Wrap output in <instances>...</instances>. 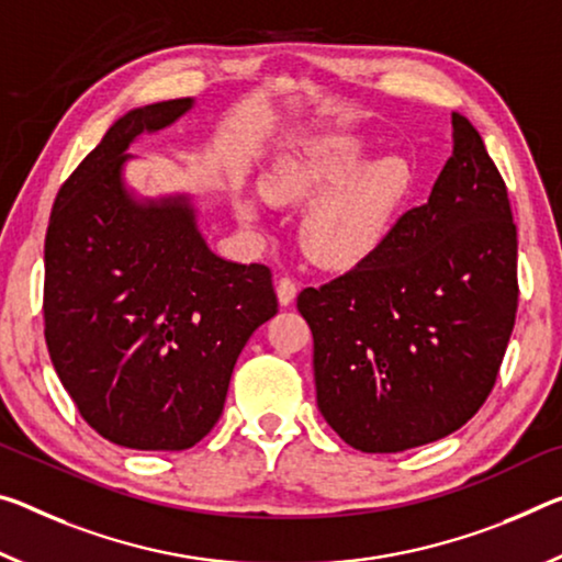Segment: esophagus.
<instances>
[{"instance_id":"obj_1","label":"esophagus","mask_w":562,"mask_h":562,"mask_svg":"<svg viewBox=\"0 0 562 562\" xmlns=\"http://www.w3.org/2000/svg\"><path fill=\"white\" fill-rule=\"evenodd\" d=\"M274 290H278V300H280L282 307L292 305V302H295V297H297V282L290 280V278H280L278 284H274Z\"/></svg>"}]
</instances>
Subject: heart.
Here are the masks:
<instances>
[{"instance_id": "b5f03b06", "label": "heart", "mask_w": 562, "mask_h": 562, "mask_svg": "<svg viewBox=\"0 0 562 562\" xmlns=\"http://www.w3.org/2000/svg\"><path fill=\"white\" fill-rule=\"evenodd\" d=\"M368 159V145L352 135H329L280 157L262 177L274 204H307L300 243L327 270H350L375 252L395 225L413 172L403 157ZM245 222L260 220L255 200L237 204Z\"/></svg>"}]
</instances>
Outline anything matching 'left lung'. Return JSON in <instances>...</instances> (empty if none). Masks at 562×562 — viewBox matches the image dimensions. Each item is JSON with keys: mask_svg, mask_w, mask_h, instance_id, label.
I'll return each instance as SVG.
<instances>
[{"mask_svg": "<svg viewBox=\"0 0 562 562\" xmlns=\"http://www.w3.org/2000/svg\"><path fill=\"white\" fill-rule=\"evenodd\" d=\"M317 407L362 452L456 432L495 385L518 310V229L480 132L452 112V157L368 260L305 288Z\"/></svg>", "mask_w": 562, "mask_h": 562, "instance_id": "1", "label": "left lung"}]
</instances>
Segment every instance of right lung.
Listing matches in <instances>:
<instances>
[{
	"instance_id": "obj_1",
	"label": "right lung",
	"mask_w": 562,
	"mask_h": 562,
	"mask_svg": "<svg viewBox=\"0 0 562 562\" xmlns=\"http://www.w3.org/2000/svg\"><path fill=\"white\" fill-rule=\"evenodd\" d=\"M130 110L61 184L44 239V337L79 415L114 445L187 450L225 407L249 335L278 315L272 272L217 257L187 194L137 200L127 149L192 110Z\"/></svg>"
}]
</instances>
